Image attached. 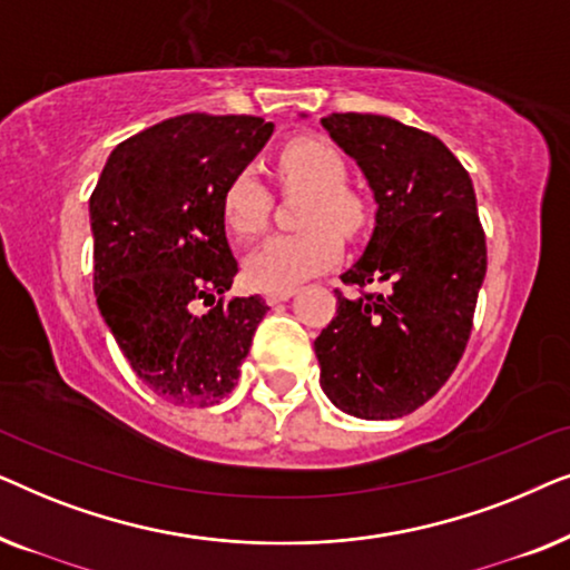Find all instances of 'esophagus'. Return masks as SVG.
<instances>
[{
  "mask_svg": "<svg viewBox=\"0 0 570 570\" xmlns=\"http://www.w3.org/2000/svg\"><path fill=\"white\" fill-rule=\"evenodd\" d=\"M293 295H295V287H291V291H269V293H264V301H267L269 306H277V303L291 301Z\"/></svg>",
  "mask_w": 570,
  "mask_h": 570,
  "instance_id": "1",
  "label": "esophagus"
}]
</instances>
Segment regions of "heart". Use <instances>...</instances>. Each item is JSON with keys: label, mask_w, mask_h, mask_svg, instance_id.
Masks as SVG:
<instances>
[{"label": "heart", "mask_w": 570, "mask_h": 570, "mask_svg": "<svg viewBox=\"0 0 570 570\" xmlns=\"http://www.w3.org/2000/svg\"><path fill=\"white\" fill-rule=\"evenodd\" d=\"M275 178L285 191L303 197L298 225L303 230L275 236L248 254L244 275L256 291H291L322 275L340 262L341 236H357L365 225L363 202L347 189V166L330 142L301 137L287 142L275 158ZM272 197L252 170H240L228 181L220 215L228 236L248 244L267 228Z\"/></svg>", "instance_id": "b5f03b06"}]
</instances>
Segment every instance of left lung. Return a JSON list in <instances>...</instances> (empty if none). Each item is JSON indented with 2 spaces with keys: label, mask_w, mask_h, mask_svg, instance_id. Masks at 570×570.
I'll return each instance as SVG.
<instances>
[{
  "label": "left lung",
  "mask_w": 570,
  "mask_h": 570,
  "mask_svg": "<svg viewBox=\"0 0 570 570\" xmlns=\"http://www.w3.org/2000/svg\"><path fill=\"white\" fill-rule=\"evenodd\" d=\"M330 137L361 166L376 228L345 285L386 283L350 301L314 347L334 407L363 420L415 412L454 373L488 269L472 178L439 137L376 114H332Z\"/></svg>",
  "instance_id": "left-lung-1"
}]
</instances>
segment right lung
I'll return each mask as SVG.
<instances>
[{"label":"right lung","mask_w":570,"mask_h":570,"mask_svg":"<svg viewBox=\"0 0 570 570\" xmlns=\"http://www.w3.org/2000/svg\"><path fill=\"white\" fill-rule=\"evenodd\" d=\"M272 129L259 116L166 119L116 145L90 197L100 316L137 376L174 404L228 396L269 311L259 295L223 298L238 262L220 199Z\"/></svg>","instance_id":"obj_1"}]
</instances>
